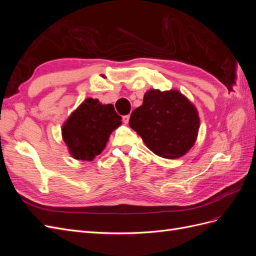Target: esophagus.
Wrapping results in <instances>:
<instances>
[{
	"label": "esophagus",
	"mask_w": 256,
	"mask_h": 256,
	"mask_svg": "<svg viewBox=\"0 0 256 256\" xmlns=\"http://www.w3.org/2000/svg\"><path fill=\"white\" fill-rule=\"evenodd\" d=\"M129 120H130V116H129V115L122 116V122H125V124H128V122H129Z\"/></svg>",
	"instance_id": "esophagus-1"
}]
</instances>
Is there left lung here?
I'll use <instances>...</instances> for the list:
<instances>
[{"mask_svg":"<svg viewBox=\"0 0 256 256\" xmlns=\"http://www.w3.org/2000/svg\"><path fill=\"white\" fill-rule=\"evenodd\" d=\"M129 126L157 156L175 159L194 144L200 118L196 108L176 90H150L131 113Z\"/></svg>","mask_w":256,"mask_h":256,"instance_id":"obj_1","label":"left lung"}]
</instances>
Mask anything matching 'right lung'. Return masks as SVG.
I'll return each instance as SVG.
<instances>
[{
	"label": "right lung",
	"instance_id": "right-lung-1",
	"mask_svg": "<svg viewBox=\"0 0 256 256\" xmlns=\"http://www.w3.org/2000/svg\"><path fill=\"white\" fill-rule=\"evenodd\" d=\"M120 124L122 118L112 104L88 98L64 122L62 136L74 159L90 161L104 150L112 131Z\"/></svg>",
	"mask_w": 256,
	"mask_h": 256
}]
</instances>
